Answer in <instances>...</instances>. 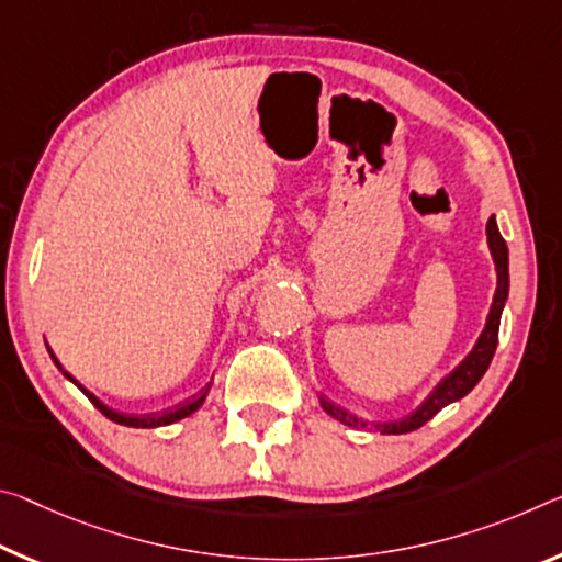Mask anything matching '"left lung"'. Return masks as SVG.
Listing matches in <instances>:
<instances>
[{
    "instance_id": "obj_1",
    "label": "left lung",
    "mask_w": 562,
    "mask_h": 562,
    "mask_svg": "<svg viewBox=\"0 0 562 562\" xmlns=\"http://www.w3.org/2000/svg\"><path fill=\"white\" fill-rule=\"evenodd\" d=\"M485 235H487L490 255H493V262H495L497 288H495L493 305H490L483 333H480L477 342L473 345V350L468 352V358L462 360L458 368L450 372V375H445L438 385L432 387V393L427 395L423 403L413 409V413L400 417V420L368 423V420H362V417L347 413V409H342V407H337L335 403H329V400L319 397V405H323V409L329 417H335V420H340L347 427H375V430L382 435H403V432H413V430H417V427H423L427 420H430V417L438 415L445 405L465 397L470 390L477 385L480 378H483L485 370L490 368V360H493V355H495L497 329H501V317H503V310L507 302V292H510V260H507V245L501 235V229H497L495 215L487 220Z\"/></svg>"
}]
</instances>
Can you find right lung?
Masks as SVG:
<instances>
[{"label":"right lung","instance_id":"obj_1","mask_svg":"<svg viewBox=\"0 0 562 562\" xmlns=\"http://www.w3.org/2000/svg\"><path fill=\"white\" fill-rule=\"evenodd\" d=\"M47 350H49V345H47ZM49 358H52V362L57 364V368L61 370V375H65L69 382H75V385L82 390V393L92 400V405L100 409V413L104 415V417H110L112 423H120V425H127V427H162V425H172V423H177V420H182V417H190L192 413H198V409L202 407V403L204 400H207V395H210V387H212V382L210 385H204L198 395H192L190 400H184V403H180V405H175L172 409H162V413H153V415H127V413H117V409H112V407H106L100 397L97 395H92L89 393L87 387H82L79 385V382L69 375V372L61 368L59 364V360H57V355L49 350Z\"/></svg>","mask_w":562,"mask_h":562}]
</instances>
